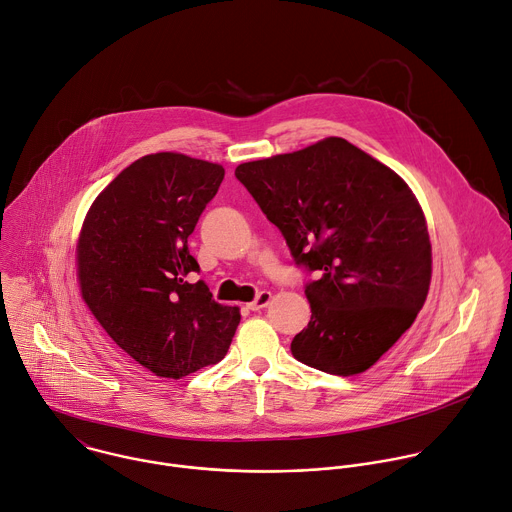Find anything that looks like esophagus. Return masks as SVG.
Segmentation results:
<instances>
[{
	"instance_id": "34e87169",
	"label": "esophagus",
	"mask_w": 512,
	"mask_h": 512,
	"mask_svg": "<svg viewBox=\"0 0 512 512\" xmlns=\"http://www.w3.org/2000/svg\"><path fill=\"white\" fill-rule=\"evenodd\" d=\"M269 302H271V291H259L257 298H255L251 304H247V308L253 310V312H259V310H263Z\"/></svg>"
}]
</instances>
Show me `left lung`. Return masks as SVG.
Here are the masks:
<instances>
[{"label": "left lung", "mask_w": 512, "mask_h": 512, "mask_svg": "<svg viewBox=\"0 0 512 512\" xmlns=\"http://www.w3.org/2000/svg\"><path fill=\"white\" fill-rule=\"evenodd\" d=\"M306 283L308 328L291 354L328 375L364 373L415 322L429 291L423 210L391 168L342 137L237 166Z\"/></svg>", "instance_id": "obj_1"}]
</instances>
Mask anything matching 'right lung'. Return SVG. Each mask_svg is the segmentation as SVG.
<instances>
[{"label":"right lung","instance_id":"add662e5","mask_svg":"<svg viewBox=\"0 0 512 512\" xmlns=\"http://www.w3.org/2000/svg\"><path fill=\"white\" fill-rule=\"evenodd\" d=\"M225 168L160 152L127 166L93 202L77 247L81 294L141 367L182 379L223 360L239 308L212 300L190 255L192 235Z\"/></svg>","mask_w":512,"mask_h":512}]
</instances>
